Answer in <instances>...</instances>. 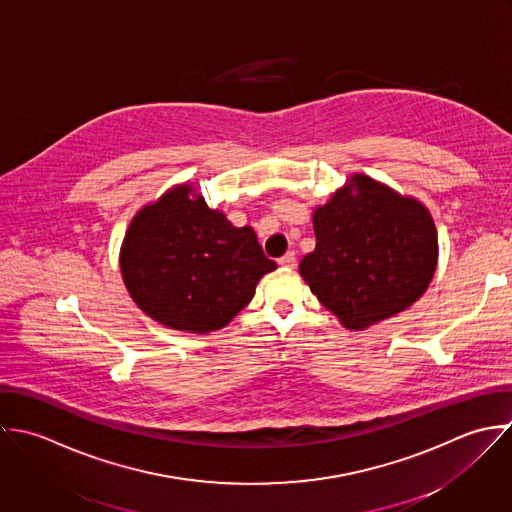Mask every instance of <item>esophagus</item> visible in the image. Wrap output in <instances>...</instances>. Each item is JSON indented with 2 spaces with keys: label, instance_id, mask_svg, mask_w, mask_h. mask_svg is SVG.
I'll list each match as a JSON object with an SVG mask.
<instances>
[{
  "label": "esophagus",
  "instance_id": "obj_1",
  "mask_svg": "<svg viewBox=\"0 0 512 512\" xmlns=\"http://www.w3.org/2000/svg\"><path fill=\"white\" fill-rule=\"evenodd\" d=\"M278 264L284 266V268H294V266H296V254H294V252H286V254L278 260Z\"/></svg>",
  "mask_w": 512,
  "mask_h": 512
}]
</instances>
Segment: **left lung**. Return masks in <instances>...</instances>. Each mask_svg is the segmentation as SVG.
Returning <instances> with one entry per match:
<instances>
[{
  "label": "left lung",
  "mask_w": 512,
  "mask_h": 512,
  "mask_svg": "<svg viewBox=\"0 0 512 512\" xmlns=\"http://www.w3.org/2000/svg\"><path fill=\"white\" fill-rule=\"evenodd\" d=\"M314 232L300 274L347 330L407 310L433 280L439 244L429 210L365 174L316 208Z\"/></svg>",
  "instance_id": "obj_1"
}]
</instances>
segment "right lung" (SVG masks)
Masks as SVG:
<instances>
[{
    "instance_id": "right-lung-1",
    "label": "right lung",
    "mask_w": 512,
    "mask_h": 512,
    "mask_svg": "<svg viewBox=\"0 0 512 512\" xmlns=\"http://www.w3.org/2000/svg\"><path fill=\"white\" fill-rule=\"evenodd\" d=\"M121 274L135 304L159 324L190 334L224 328L276 270L250 226H232L180 184L133 218Z\"/></svg>"
}]
</instances>
